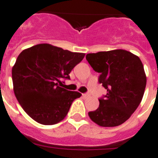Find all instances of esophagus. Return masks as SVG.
I'll return each mask as SVG.
<instances>
[{
  "label": "esophagus",
  "instance_id": "34e87169",
  "mask_svg": "<svg viewBox=\"0 0 158 158\" xmlns=\"http://www.w3.org/2000/svg\"><path fill=\"white\" fill-rule=\"evenodd\" d=\"M82 96H83V97H84L85 98H89V97H90L89 94H82Z\"/></svg>",
  "mask_w": 158,
  "mask_h": 158
}]
</instances>
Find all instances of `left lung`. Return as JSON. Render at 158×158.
<instances>
[{
	"instance_id": "1",
	"label": "left lung",
	"mask_w": 158,
	"mask_h": 158,
	"mask_svg": "<svg viewBox=\"0 0 158 158\" xmlns=\"http://www.w3.org/2000/svg\"><path fill=\"white\" fill-rule=\"evenodd\" d=\"M86 60L100 73L99 82L107 89L99 107L89 112L90 119L102 127H114L127 121L141 103L146 75L137 56L124 49L88 53Z\"/></svg>"
}]
</instances>
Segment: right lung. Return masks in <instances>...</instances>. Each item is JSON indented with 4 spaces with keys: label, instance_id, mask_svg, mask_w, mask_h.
Returning a JSON list of instances; mask_svg holds the SVG:
<instances>
[{
    "label": "right lung",
    "instance_id": "1",
    "mask_svg": "<svg viewBox=\"0 0 158 158\" xmlns=\"http://www.w3.org/2000/svg\"><path fill=\"white\" fill-rule=\"evenodd\" d=\"M85 53L64 50L50 44L24 49L12 69L13 91L22 109L42 125H55L68 114L81 94L60 87Z\"/></svg>",
    "mask_w": 158,
    "mask_h": 158
}]
</instances>
